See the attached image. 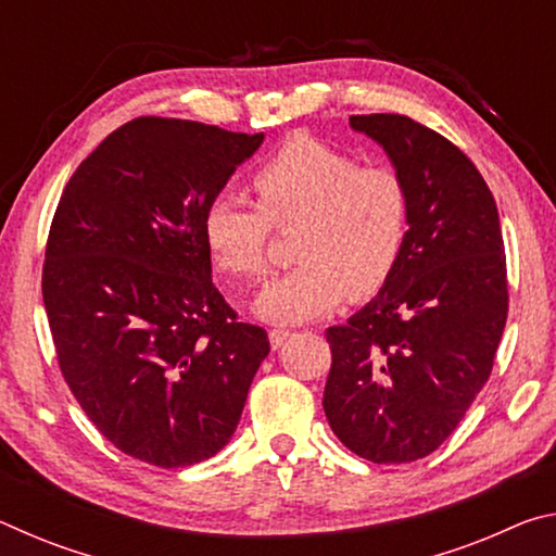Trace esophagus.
<instances>
[{
    "label": "esophagus",
    "instance_id": "esophagus-1",
    "mask_svg": "<svg viewBox=\"0 0 556 556\" xmlns=\"http://www.w3.org/2000/svg\"><path fill=\"white\" fill-rule=\"evenodd\" d=\"M289 336H291V331H287V328H271V331H269L271 348H275V351H277V348L285 345V341H287Z\"/></svg>",
    "mask_w": 556,
    "mask_h": 556
}]
</instances>
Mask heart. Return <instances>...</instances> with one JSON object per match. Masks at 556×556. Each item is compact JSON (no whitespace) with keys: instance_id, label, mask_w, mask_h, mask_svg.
<instances>
[{"instance_id":"heart-1","label":"heart","mask_w":556,"mask_h":556,"mask_svg":"<svg viewBox=\"0 0 556 556\" xmlns=\"http://www.w3.org/2000/svg\"><path fill=\"white\" fill-rule=\"evenodd\" d=\"M256 205L215 195L203 213L211 255L225 275L260 281L269 267L271 225L299 220V265L257 301L275 324H299L345 294L372 296L397 267L409 232V191L392 166H361L316 137L296 135L250 176Z\"/></svg>"}]
</instances>
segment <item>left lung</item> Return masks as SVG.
<instances>
[{
	"label": "left lung",
	"mask_w": 556,
	"mask_h": 556,
	"mask_svg": "<svg viewBox=\"0 0 556 556\" xmlns=\"http://www.w3.org/2000/svg\"><path fill=\"white\" fill-rule=\"evenodd\" d=\"M409 191L397 267L370 304L331 326L324 412L372 464L437 451L491 378L507 318V269L493 193L473 162L404 115H353Z\"/></svg>",
	"instance_id": "obj_1"
}]
</instances>
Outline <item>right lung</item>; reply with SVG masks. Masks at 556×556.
<instances>
[{
    "mask_svg": "<svg viewBox=\"0 0 556 556\" xmlns=\"http://www.w3.org/2000/svg\"><path fill=\"white\" fill-rule=\"evenodd\" d=\"M265 135L137 117L102 139L55 208L43 306L65 382L100 434L159 468L228 444L267 331L211 279L203 213Z\"/></svg>",
    "mask_w": 556,
    "mask_h": 556,
    "instance_id": "right-lung-1",
    "label": "right lung"
}]
</instances>
